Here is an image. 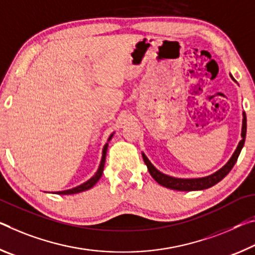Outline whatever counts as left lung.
Returning a JSON list of instances; mask_svg holds the SVG:
<instances>
[{"label": "left lung", "mask_w": 255, "mask_h": 255, "mask_svg": "<svg viewBox=\"0 0 255 255\" xmlns=\"http://www.w3.org/2000/svg\"><path fill=\"white\" fill-rule=\"evenodd\" d=\"M231 78L234 81L236 82L235 79L233 78L231 74ZM245 136H246V115L245 113H243V125H242V139L240 141L239 145L235 151H234L233 156L231 157L226 165H224L222 168L219 170H217L216 173L209 175V176H204V177H199V178H177V177H173L169 176V175H166L164 173H161L158 170L155 166H153L150 160L147 158V156L142 153L144 164L147 165L148 170L153 179L162 186L167 187V189H172V190H176V191H199V190H206L209 189V187L216 185L217 183L222 181V179L226 176V175L231 172L234 165L236 164L237 158H239L241 150L243 148L244 142H245Z\"/></svg>", "instance_id": "obj_1"}]
</instances>
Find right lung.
<instances>
[{
  "label": "right lung",
  "instance_id": "obj_1",
  "mask_svg": "<svg viewBox=\"0 0 255 255\" xmlns=\"http://www.w3.org/2000/svg\"><path fill=\"white\" fill-rule=\"evenodd\" d=\"M113 135H114V133H112V134L110 135V137H108V141H111V139L113 137ZM107 147H108V143H106L105 145H104L103 148V156H102V160H100V164H99V167H98V170L96 172V174L94 175L93 177H91L90 179H88V181L82 183V184L78 185L76 187H73V189H70V190H65V191H60V192H56V194H76V193H80V192H83V191H87L89 190L93 187L96 183H97L99 181V178L102 177L103 175V170H104V165H105V160H106V152H107Z\"/></svg>",
  "mask_w": 255,
  "mask_h": 255
}]
</instances>
